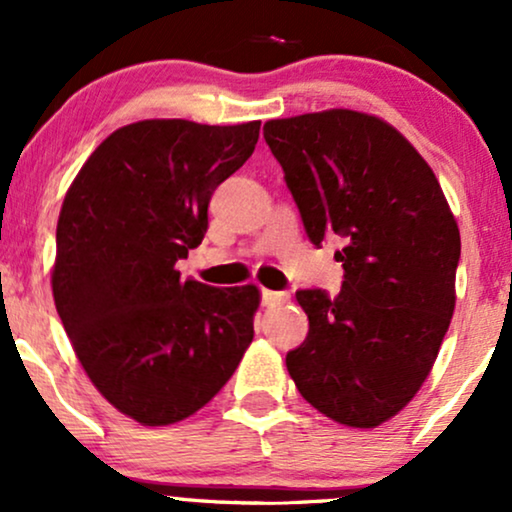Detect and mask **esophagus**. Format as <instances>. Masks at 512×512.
<instances>
[{"mask_svg":"<svg viewBox=\"0 0 512 512\" xmlns=\"http://www.w3.org/2000/svg\"><path fill=\"white\" fill-rule=\"evenodd\" d=\"M261 301L263 306H280V304H287L289 294L273 292V289H261Z\"/></svg>","mask_w":512,"mask_h":512,"instance_id":"34e87169","label":"esophagus"}]
</instances>
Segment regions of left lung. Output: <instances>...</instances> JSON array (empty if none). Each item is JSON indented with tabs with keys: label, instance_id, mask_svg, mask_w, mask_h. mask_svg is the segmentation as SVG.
<instances>
[{
	"label": "left lung",
	"instance_id": "obj_1",
	"mask_svg": "<svg viewBox=\"0 0 512 512\" xmlns=\"http://www.w3.org/2000/svg\"><path fill=\"white\" fill-rule=\"evenodd\" d=\"M306 235L344 239L342 292L299 289L308 337L287 353L301 396L339 425H382L418 394L456 308L460 232L399 130L349 109L263 125Z\"/></svg>",
	"mask_w": 512,
	"mask_h": 512
}]
</instances>
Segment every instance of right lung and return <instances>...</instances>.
Masks as SVG:
<instances>
[{"label":"right lung","mask_w":512,"mask_h":512,"mask_svg":"<svg viewBox=\"0 0 512 512\" xmlns=\"http://www.w3.org/2000/svg\"><path fill=\"white\" fill-rule=\"evenodd\" d=\"M261 121L154 118L111 132L63 199L52 292L99 394L149 427L197 413L254 339L258 289L182 280L208 201L254 154Z\"/></svg>","instance_id":"obj_1"}]
</instances>
